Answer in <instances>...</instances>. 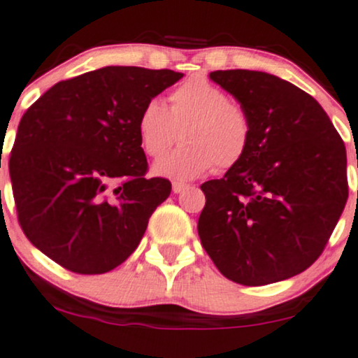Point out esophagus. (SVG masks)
Instances as JSON below:
<instances>
[{"mask_svg": "<svg viewBox=\"0 0 358 358\" xmlns=\"http://www.w3.org/2000/svg\"><path fill=\"white\" fill-rule=\"evenodd\" d=\"M186 189H189V186H187V184H184V182H172V191H174L176 194H179V192H182V191H186Z\"/></svg>", "mask_w": 358, "mask_h": 358, "instance_id": "34e87169", "label": "esophagus"}]
</instances>
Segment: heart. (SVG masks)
<instances>
[{"instance_id":"1","label":"heart","mask_w":358,"mask_h":358,"mask_svg":"<svg viewBox=\"0 0 358 358\" xmlns=\"http://www.w3.org/2000/svg\"><path fill=\"white\" fill-rule=\"evenodd\" d=\"M169 108L160 99H148L136 120L140 145L150 157H159L178 140L182 145L154 164L160 178L187 180L213 166L230 169L243 159L252 138L247 111L231 101L223 87L203 76H192L169 96Z\"/></svg>"}]
</instances>
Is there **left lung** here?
<instances>
[{
  "label": "left lung",
  "mask_w": 358,
  "mask_h": 358,
  "mask_svg": "<svg viewBox=\"0 0 358 358\" xmlns=\"http://www.w3.org/2000/svg\"><path fill=\"white\" fill-rule=\"evenodd\" d=\"M211 81L247 111V154L201 186L203 248L243 286L298 275L327 247L348 198L347 150L308 92L260 71H215Z\"/></svg>",
  "instance_id": "obj_1"
}]
</instances>
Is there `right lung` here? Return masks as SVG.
Masks as SVG:
<instances>
[{"label": "right lung", "instance_id": "right-lung-1", "mask_svg": "<svg viewBox=\"0 0 358 358\" xmlns=\"http://www.w3.org/2000/svg\"><path fill=\"white\" fill-rule=\"evenodd\" d=\"M184 74L108 66L60 81L22 116L10 157L27 238L78 274L113 271L135 252L171 182L147 179L136 120Z\"/></svg>", "mask_w": 358, "mask_h": 358}]
</instances>
